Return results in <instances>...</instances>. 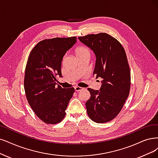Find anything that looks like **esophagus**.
Listing matches in <instances>:
<instances>
[{
    "instance_id": "esophagus-1",
    "label": "esophagus",
    "mask_w": 158,
    "mask_h": 158,
    "mask_svg": "<svg viewBox=\"0 0 158 158\" xmlns=\"http://www.w3.org/2000/svg\"><path fill=\"white\" fill-rule=\"evenodd\" d=\"M74 89H75V91H76V92H79V91H81V90H83V88H82V87L77 86H75Z\"/></svg>"
}]
</instances>
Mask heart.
Returning a JSON list of instances; mask_svg holds the SVG:
<instances>
[{
	"label": "heart",
	"instance_id": "heart-1",
	"mask_svg": "<svg viewBox=\"0 0 158 158\" xmlns=\"http://www.w3.org/2000/svg\"><path fill=\"white\" fill-rule=\"evenodd\" d=\"M75 53L77 57H79L81 56H83L86 53H89V51L86 48H84L82 46H78L75 49Z\"/></svg>",
	"mask_w": 158,
	"mask_h": 158
}]
</instances>
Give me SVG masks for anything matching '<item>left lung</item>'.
<instances>
[{
	"instance_id": "left-lung-1",
	"label": "left lung",
	"mask_w": 158,
	"mask_h": 158,
	"mask_svg": "<svg viewBox=\"0 0 158 158\" xmlns=\"http://www.w3.org/2000/svg\"><path fill=\"white\" fill-rule=\"evenodd\" d=\"M78 39L94 52L93 75L102 79L100 90L88 88L91 96L85 103L86 111L93 121L106 123L118 115L129 96L131 77L126 52L117 40L106 33Z\"/></svg>"
}]
</instances>
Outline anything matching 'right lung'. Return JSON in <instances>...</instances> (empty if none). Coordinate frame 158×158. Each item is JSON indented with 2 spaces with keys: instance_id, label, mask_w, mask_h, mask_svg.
<instances>
[{
  "instance_id": "add662e5",
  "label": "right lung",
  "mask_w": 158,
  "mask_h": 158,
  "mask_svg": "<svg viewBox=\"0 0 158 158\" xmlns=\"http://www.w3.org/2000/svg\"><path fill=\"white\" fill-rule=\"evenodd\" d=\"M76 37L55 38L40 42L29 55L24 89L28 102L45 123L61 122L75 89L56 87V76L61 77L62 58L77 42Z\"/></svg>"
}]
</instances>
